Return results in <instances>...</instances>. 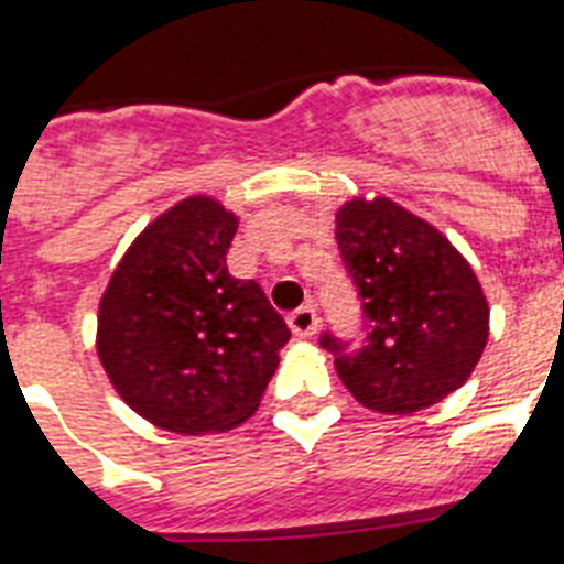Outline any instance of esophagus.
<instances>
[{"label": "esophagus", "mask_w": 564, "mask_h": 564, "mask_svg": "<svg viewBox=\"0 0 564 564\" xmlns=\"http://www.w3.org/2000/svg\"><path fill=\"white\" fill-rule=\"evenodd\" d=\"M290 330L295 336H301V339H307V336L316 334V327H318V316H316V310L310 307H299V310H292L290 313Z\"/></svg>", "instance_id": "1"}]
</instances>
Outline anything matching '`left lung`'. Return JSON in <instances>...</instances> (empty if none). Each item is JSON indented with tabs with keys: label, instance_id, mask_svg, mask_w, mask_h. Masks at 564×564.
<instances>
[{
	"label": "left lung",
	"instance_id": "8db88e82",
	"mask_svg": "<svg viewBox=\"0 0 564 564\" xmlns=\"http://www.w3.org/2000/svg\"><path fill=\"white\" fill-rule=\"evenodd\" d=\"M345 272L362 301V339L322 330L348 392L369 410L406 415L468 380L489 339V304L463 254L389 198L336 216Z\"/></svg>",
	"mask_w": 564,
	"mask_h": 564
}]
</instances>
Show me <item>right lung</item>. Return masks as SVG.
<instances>
[{
	"mask_svg": "<svg viewBox=\"0 0 564 564\" xmlns=\"http://www.w3.org/2000/svg\"><path fill=\"white\" fill-rule=\"evenodd\" d=\"M237 219L187 198L137 237L99 307V360L122 401L172 433L228 430L257 410L290 327L257 281L228 272Z\"/></svg>",
	"mask_w": 564,
	"mask_h": 564,
	"instance_id": "add662e5",
	"label": "right lung"
}]
</instances>
